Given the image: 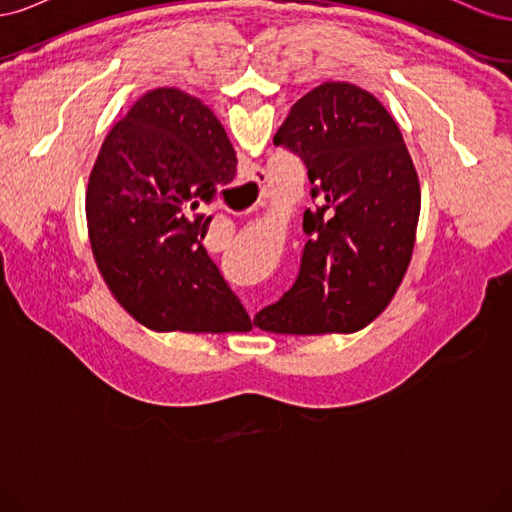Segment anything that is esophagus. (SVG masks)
Listing matches in <instances>:
<instances>
[{
	"label": "esophagus",
	"mask_w": 512,
	"mask_h": 512,
	"mask_svg": "<svg viewBox=\"0 0 512 512\" xmlns=\"http://www.w3.org/2000/svg\"><path fill=\"white\" fill-rule=\"evenodd\" d=\"M254 177H256V181H260V179H262V170L256 168V170H254Z\"/></svg>",
	"instance_id": "1"
}]
</instances>
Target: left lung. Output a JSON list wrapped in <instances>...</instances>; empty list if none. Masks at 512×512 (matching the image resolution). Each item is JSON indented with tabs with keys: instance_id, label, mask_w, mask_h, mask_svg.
I'll return each instance as SVG.
<instances>
[{
	"instance_id": "1",
	"label": "left lung",
	"mask_w": 512,
	"mask_h": 512,
	"mask_svg": "<svg viewBox=\"0 0 512 512\" xmlns=\"http://www.w3.org/2000/svg\"><path fill=\"white\" fill-rule=\"evenodd\" d=\"M273 143L305 162L320 205L303 213L297 282L254 324L282 335L361 331L395 297L414 250L421 185L404 136L369 91L327 81L292 104Z\"/></svg>"
}]
</instances>
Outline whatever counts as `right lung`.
Returning a JSON list of instances; mask_svg holds the SVG:
<instances>
[{
  "instance_id": "add662e5",
  "label": "right lung",
  "mask_w": 512,
  "mask_h": 512,
  "mask_svg": "<svg viewBox=\"0 0 512 512\" xmlns=\"http://www.w3.org/2000/svg\"><path fill=\"white\" fill-rule=\"evenodd\" d=\"M237 173L209 106L175 87L138 98L100 147L85 194L87 232L108 290L151 331H250L237 294L209 258L200 203Z\"/></svg>"
}]
</instances>
